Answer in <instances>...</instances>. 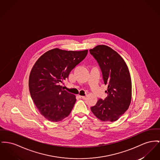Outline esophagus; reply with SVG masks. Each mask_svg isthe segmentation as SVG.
I'll list each match as a JSON object with an SVG mask.
<instances>
[{"mask_svg":"<svg viewBox=\"0 0 160 160\" xmlns=\"http://www.w3.org/2000/svg\"><path fill=\"white\" fill-rule=\"evenodd\" d=\"M78 97H79V98H82V99H85V98H86L85 96H82V95H78Z\"/></svg>","mask_w":160,"mask_h":160,"instance_id":"1","label":"esophagus"}]
</instances>
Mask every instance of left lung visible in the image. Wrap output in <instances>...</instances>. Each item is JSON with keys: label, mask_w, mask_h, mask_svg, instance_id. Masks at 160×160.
Wrapping results in <instances>:
<instances>
[{"label": "left lung", "mask_w": 160, "mask_h": 160, "mask_svg": "<svg viewBox=\"0 0 160 160\" xmlns=\"http://www.w3.org/2000/svg\"><path fill=\"white\" fill-rule=\"evenodd\" d=\"M102 72L104 83L108 85V96L99 99L91 108L94 115L103 122L117 120L129 107L132 98L130 72L122 57L106 45H98L89 50Z\"/></svg>", "instance_id": "left-lung-1"}]
</instances>
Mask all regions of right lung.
Masks as SVG:
<instances>
[{
  "mask_svg": "<svg viewBox=\"0 0 160 160\" xmlns=\"http://www.w3.org/2000/svg\"><path fill=\"white\" fill-rule=\"evenodd\" d=\"M88 51L55 48L44 53L32 67L29 77L30 95L40 113L48 120L60 122L71 112L75 95L60 85L85 58Z\"/></svg>",
  "mask_w": 160,
  "mask_h": 160,
  "instance_id": "right-lung-1",
  "label": "right lung"
}]
</instances>
